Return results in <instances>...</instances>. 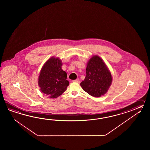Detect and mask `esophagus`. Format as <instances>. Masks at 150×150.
<instances>
[{"instance_id":"esophagus-1","label":"esophagus","mask_w":150,"mask_h":150,"mask_svg":"<svg viewBox=\"0 0 150 150\" xmlns=\"http://www.w3.org/2000/svg\"><path fill=\"white\" fill-rule=\"evenodd\" d=\"M72 82H76V83H80V81L79 80H72Z\"/></svg>"}]
</instances>
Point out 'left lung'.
I'll return each instance as SVG.
<instances>
[{"label":"left lung","mask_w":150,"mask_h":150,"mask_svg":"<svg viewBox=\"0 0 150 150\" xmlns=\"http://www.w3.org/2000/svg\"><path fill=\"white\" fill-rule=\"evenodd\" d=\"M112 81V75L105 64L99 56H96L88 61L86 77L80 85L90 96L100 97L107 92Z\"/></svg>","instance_id":"1"}]
</instances>
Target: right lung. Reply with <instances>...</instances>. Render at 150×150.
Masks as SVG:
<instances>
[{"instance_id":"1","label":"right lung","mask_w":150,"mask_h":150,"mask_svg":"<svg viewBox=\"0 0 150 150\" xmlns=\"http://www.w3.org/2000/svg\"><path fill=\"white\" fill-rule=\"evenodd\" d=\"M62 63L58 58L49 59L42 67L38 78L42 92L49 98H56L67 89L69 85L67 74L62 69Z\"/></svg>"}]
</instances>
